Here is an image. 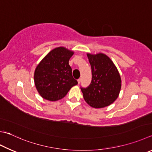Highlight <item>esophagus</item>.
<instances>
[{
	"label": "esophagus",
	"mask_w": 152,
	"mask_h": 152,
	"mask_svg": "<svg viewBox=\"0 0 152 152\" xmlns=\"http://www.w3.org/2000/svg\"><path fill=\"white\" fill-rule=\"evenodd\" d=\"M80 82H81V79L79 78V79L78 80V84H79L80 83Z\"/></svg>",
	"instance_id": "1"
}]
</instances>
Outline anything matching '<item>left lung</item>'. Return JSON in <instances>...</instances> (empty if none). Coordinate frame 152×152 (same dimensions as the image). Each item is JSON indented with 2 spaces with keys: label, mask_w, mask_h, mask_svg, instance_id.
I'll return each instance as SVG.
<instances>
[{
  "label": "left lung",
  "mask_w": 152,
  "mask_h": 152,
  "mask_svg": "<svg viewBox=\"0 0 152 152\" xmlns=\"http://www.w3.org/2000/svg\"><path fill=\"white\" fill-rule=\"evenodd\" d=\"M92 68V82L81 88L86 103L94 108L110 106L118 98L122 86L119 72L110 58L103 53H87Z\"/></svg>",
  "instance_id": "obj_1"
}]
</instances>
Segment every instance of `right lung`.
<instances>
[{"instance_id":"right-lung-1","label":"right lung","mask_w":152,"mask_h":152,"mask_svg":"<svg viewBox=\"0 0 152 152\" xmlns=\"http://www.w3.org/2000/svg\"><path fill=\"white\" fill-rule=\"evenodd\" d=\"M74 51L63 46L55 48L37 65L34 74L35 86L41 97L49 101L60 100L78 84L72 74L69 60Z\"/></svg>"}]
</instances>
